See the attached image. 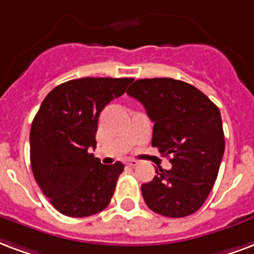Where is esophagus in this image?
<instances>
[{"label":"esophagus","instance_id":"34e87169","mask_svg":"<svg viewBox=\"0 0 254 254\" xmlns=\"http://www.w3.org/2000/svg\"><path fill=\"white\" fill-rule=\"evenodd\" d=\"M125 164L129 165V167H136V165L138 164V161H137V160H133V159H129V160L125 161Z\"/></svg>","mask_w":254,"mask_h":254}]
</instances>
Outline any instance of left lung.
<instances>
[{
	"mask_svg": "<svg viewBox=\"0 0 254 254\" xmlns=\"http://www.w3.org/2000/svg\"><path fill=\"white\" fill-rule=\"evenodd\" d=\"M127 93L155 124L152 146L172 156L171 170H156L141 186L146 206L168 218L194 214L213 189L225 152L219 109L192 84L171 78L138 79Z\"/></svg>",
	"mask_w": 254,
	"mask_h": 254,
	"instance_id": "1",
	"label": "left lung"
}]
</instances>
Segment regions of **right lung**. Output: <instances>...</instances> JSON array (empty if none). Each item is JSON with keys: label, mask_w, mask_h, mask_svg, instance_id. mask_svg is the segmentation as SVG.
I'll use <instances>...</instances> for the list:
<instances>
[{"label": "right lung", "mask_w": 254, "mask_h": 254, "mask_svg": "<svg viewBox=\"0 0 254 254\" xmlns=\"http://www.w3.org/2000/svg\"><path fill=\"white\" fill-rule=\"evenodd\" d=\"M132 78H80L56 86L33 118L29 134L33 176L52 206L67 217L108 207L124 164L103 165L93 153L98 118Z\"/></svg>", "instance_id": "obj_1"}]
</instances>
